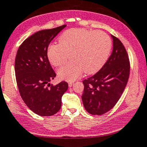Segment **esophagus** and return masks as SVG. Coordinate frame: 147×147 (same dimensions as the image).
Masks as SVG:
<instances>
[{"label": "esophagus", "instance_id": "1", "mask_svg": "<svg viewBox=\"0 0 147 147\" xmlns=\"http://www.w3.org/2000/svg\"><path fill=\"white\" fill-rule=\"evenodd\" d=\"M69 87H71L72 86V85L74 84V82H69Z\"/></svg>", "mask_w": 147, "mask_h": 147}]
</instances>
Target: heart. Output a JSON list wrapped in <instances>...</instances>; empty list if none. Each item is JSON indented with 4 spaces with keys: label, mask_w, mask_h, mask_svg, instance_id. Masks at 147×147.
Masks as SVG:
<instances>
[{
    "label": "heart",
    "mask_w": 147,
    "mask_h": 147,
    "mask_svg": "<svg viewBox=\"0 0 147 147\" xmlns=\"http://www.w3.org/2000/svg\"><path fill=\"white\" fill-rule=\"evenodd\" d=\"M59 43L48 46L47 57L52 65L60 66L70 52L71 61L61 67L57 74L61 79L74 81L84 71L86 74L97 72L109 57L112 41L106 32L84 28H71L59 37Z\"/></svg>",
    "instance_id": "obj_1"
}]
</instances>
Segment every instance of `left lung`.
I'll use <instances>...</instances> for the list:
<instances>
[{"label": "left lung", "mask_w": 147, "mask_h": 147, "mask_svg": "<svg viewBox=\"0 0 147 147\" xmlns=\"http://www.w3.org/2000/svg\"><path fill=\"white\" fill-rule=\"evenodd\" d=\"M113 50L107 62L93 76L84 80L82 99L89 114L101 115L115 106L129 76L130 63L122 42L114 35Z\"/></svg>", "instance_id": "1"}]
</instances>
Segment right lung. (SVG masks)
<instances>
[{"label": "right lung", "instance_id": "obj_1", "mask_svg": "<svg viewBox=\"0 0 147 147\" xmlns=\"http://www.w3.org/2000/svg\"><path fill=\"white\" fill-rule=\"evenodd\" d=\"M65 26L35 32L23 41L16 54L15 73L20 94L26 106L39 116L59 112L62 96L68 88L65 81L50 84L56 74L47 57L50 43Z\"/></svg>", "mask_w": 147, "mask_h": 147}]
</instances>
